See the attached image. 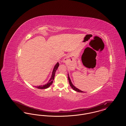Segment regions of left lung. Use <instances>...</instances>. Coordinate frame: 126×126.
<instances>
[{
  "mask_svg": "<svg viewBox=\"0 0 126 126\" xmlns=\"http://www.w3.org/2000/svg\"><path fill=\"white\" fill-rule=\"evenodd\" d=\"M68 81H69V84H70V86L71 87V88H72V89H73V90H75V91H77V92H78L83 93V91H81V90L78 89V88H76V87H75V86L72 84V82H71V81L70 78L69 77L68 74Z\"/></svg>",
  "mask_w": 126,
  "mask_h": 126,
  "instance_id": "obj_1",
  "label": "left lung"
}]
</instances>
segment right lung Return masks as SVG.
<instances>
[{
  "label": "right lung",
  "mask_w": 126,
  "mask_h": 126,
  "mask_svg": "<svg viewBox=\"0 0 126 126\" xmlns=\"http://www.w3.org/2000/svg\"><path fill=\"white\" fill-rule=\"evenodd\" d=\"M59 66V62H58L56 64V65L55 66H54V69H53V71H52V75H51V78L49 79V80L48 81V82L47 84H45V85H40V86H35V87L38 88V89H46V88H47L48 87H49L51 85V84H52V83H53V81L54 80L55 73H56V70H57Z\"/></svg>",
  "instance_id": "right-lung-1"
}]
</instances>
